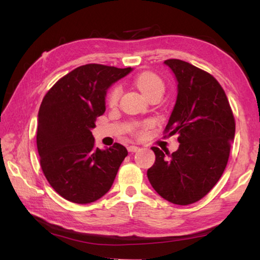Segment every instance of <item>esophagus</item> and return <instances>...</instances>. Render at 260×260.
Returning <instances> with one entry per match:
<instances>
[{
  "label": "esophagus",
  "mask_w": 260,
  "mask_h": 260,
  "mask_svg": "<svg viewBox=\"0 0 260 260\" xmlns=\"http://www.w3.org/2000/svg\"><path fill=\"white\" fill-rule=\"evenodd\" d=\"M139 149H140V148L137 147V146H129L128 147V151H130V152H136V151H138Z\"/></svg>",
  "instance_id": "1"
}]
</instances>
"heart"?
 <instances>
[{
	"label": "heart",
	"instance_id": "1",
	"mask_svg": "<svg viewBox=\"0 0 260 260\" xmlns=\"http://www.w3.org/2000/svg\"><path fill=\"white\" fill-rule=\"evenodd\" d=\"M135 84L138 87V89H139V91L148 99L155 94L162 95L164 89H165V86H164V83L161 79L158 77L156 74L150 73V72H145V73L139 74V75H138L135 79ZM120 95H121V88L119 86L113 87L109 92L108 103L110 105L116 104V102H118L120 99ZM145 128L146 125L140 126V128L136 131V134L138 136H141L144 134Z\"/></svg>",
	"mask_w": 260,
	"mask_h": 260
}]
</instances>
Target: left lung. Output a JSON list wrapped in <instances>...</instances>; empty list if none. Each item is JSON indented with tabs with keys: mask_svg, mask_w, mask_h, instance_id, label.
Instances as JSON below:
<instances>
[{
	"mask_svg": "<svg viewBox=\"0 0 260 260\" xmlns=\"http://www.w3.org/2000/svg\"><path fill=\"white\" fill-rule=\"evenodd\" d=\"M177 81V99L165 132L178 135L172 155L152 147L155 164L147 171L153 189L168 202L187 205L204 198L223 174L236 123L219 82L192 63L167 59Z\"/></svg>",
	"mask_w": 260,
	"mask_h": 260,
	"instance_id": "1",
	"label": "left lung"
}]
</instances>
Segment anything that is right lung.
<instances>
[{"instance_id": "obj_1", "label": "right lung", "mask_w": 260, "mask_h": 260, "mask_svg": "<svg viewBox=\"0 0 260 260\" xmlns=\"http://www.w3.org/2000/svg\"><path fill=\"white\" fill-rule=\"evenodd\" d=\"M132 71L87 63L61 77L42 100L37 126L40 165L51 187L77 204L95 202L109 192L128 155L115 144L94 147L92 129L105 112L109 87Z\"/></svg>"}]
</instances>
